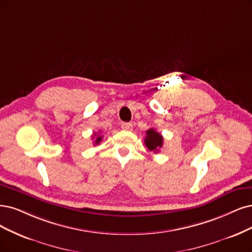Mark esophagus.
<instances>
[{"instance_id":"34e87169","label":"esophagus","mask_w":252,"mask_h":252,"mask_svg":"<svg viewBox=\"0 0 252 252\" xmlns=\"http://www.w3.org/2000/svg\"><path fill=\"white\" fill-rule=\"evenodd\" d=\"M121 128L125 129V131H131L133 128V126L131 123H123L121 124Z\"/></svg>"}]
</instances>
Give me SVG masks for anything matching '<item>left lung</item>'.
Returning a JSON list of instances; mask_svg holds the SVG:
<instances>
[{
  "instance_id": "left-lung-1",
  "label": "left lung",
  "mask_w": 252,
  "mask_h": 252,
  "mask_svg": "<svg viewBox=\"0 0 252 252\" xmlns=\"http://www.w3.org/2000/svg\"><path fill=\"white\" fill-rule=\"evenodd\" d=\"M144 143H145V146L151 152L158 153L164 143L163 136L160 133H158L156 129L150 128L146 131V137L144 138Z\"/></svg>"
}]
</instances>
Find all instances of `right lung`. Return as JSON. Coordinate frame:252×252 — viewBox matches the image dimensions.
<instances>
[{
  "label": "right lung",
  "mask_w": 252,
  "mask_h": 252,
  "mask_svg": "<svg viewBox=\"0 0 252 252\" xmlns=\"http://www.w3.org/2000/svg\"><path fill=\"white\" fill-rule=\"evenodd\" d=\"M93 136H95V134H93ZM93 136H92V139L94 138V137H93ZM101 139H102V136H99V135H97V136H96V138H95L94 145H95V144H99V142L101 141Z\"/></svg>",
  "instance_id": "add662e5"
}]
</instances>
